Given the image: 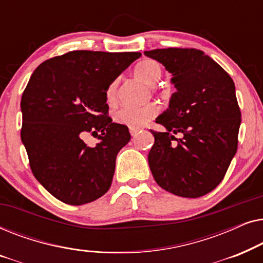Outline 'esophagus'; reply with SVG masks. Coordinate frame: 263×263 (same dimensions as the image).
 Returning a JSON list of instances; mask_svg holds the SVG:
<instances>
[{
	"instance_id": "obj_1",
	"label": "esophagus",
	"mask_w": 263,
	"mask_h": 263,
	"mask_svg": "<svg viewBox=\"0 0 263 263\" xmlns=\"http://www.w3.org/2000/svg\"><path fill=\"white\" fill-rule=\"evenodd\" d=\"M139 130H140V129H133V128H130V135L132 136H136V135H138Z\"/></svg>"
}]
</instances>
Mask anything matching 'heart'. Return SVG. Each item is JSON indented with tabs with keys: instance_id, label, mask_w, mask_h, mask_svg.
<instances>
[{
	"instance_id": "1",
	"label": "heart",
	"mask_w": 263,
	"mask_h": 263,
	"mask_svg": "<svg viewBox=\"0 0 263 263\" xmlns=\"http://www.w3.org/2000/svg\"><path fill=\"white\" fill-rule=\"evenodd\" d=\"M160 64L153 60H143L139 62L134 68V74L146 85L153 86L161 77ZM117 89V82L112 81L106 88V98L109 102L115 99ZM159 112V107L156 104H147L141 107H127L122 106L114 111L112 117L116 123L123 124L125 127L138 129L146 125L151 120H153Z\"/></svg>"
}]
</instances>
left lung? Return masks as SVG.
I'll return each instance as SVG.
<instances>
[{"mask_svg":"<svg viewBox=\"0 0 263 263\" xmlns=\"http://www.w3.org/2000/svg\"><path fill=\"white\" fill-rule=\"evenodd\" d=\"M145 55L174 75L176 87L168 109L156 121L166 132L151 130L154 145L148 164L153 177L175 195H206L220 184L238 147L242 118L235 82L201 50L156 49Z\"/></svg>","mask_w":263,"mask_h":263,"instance_id":"1","label":"left lung"}]
</instances>
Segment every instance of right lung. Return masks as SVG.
Returning <instances> with one entry per match:
<instances>
[{
    "instance_id": "obj_1",
    "label": "right lung",
    "mask_w": 263,
    "mask_h": 263,
    "mask_svg": "<svg viewBox=\"0 0 263 263\" xmlns=\"http://www.w3.org/2000/svg\"><path fill=\"white\" fill-rule=\"evenodd\" d=\"M140 52L74 50L39 64L21 97V141L32 174L57 200L80 206L110 189L116 157L130 140L112 123L106 88ZM96 134L95 147L82 140Z\"/></svg>"
}]
</instances>
